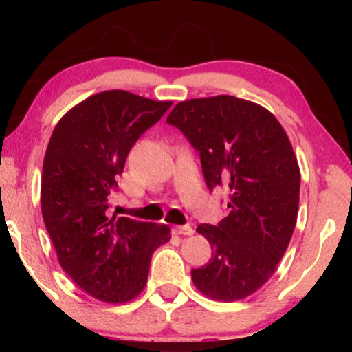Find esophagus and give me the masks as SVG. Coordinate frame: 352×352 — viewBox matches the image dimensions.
I'll return each instance as SVG.
<instances>
[{
  "instance_id": "34e87169",
  "label": "esophagus",
  "mask_w": 352,
  "mask_h": 352,
  "mask_svg": "<svg viewBox=\"0 0 352 352\" xmlns=\"http://www.w3.org/2000/svg\"><path fill=\"white\" fill-rule=\"evenodd\" d=\"M175 233L180 234V236H192L194 234V228H192V226H189V225L177 226Z\"/></svg>"
}]
</instances>
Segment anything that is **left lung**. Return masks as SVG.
Instances as JSON below:
<instances>
[{
	"mask_svg": "<svg viewBox=\"0 0 352 352\" xmlns=\"http://www.w3.org/2000/svg\"><path fill=\"white\" fill-rule=\"evenodd\" d=\"M166 121L200 152L210 190H230L226 217L197 226L212 254L190 270L192 283L211 300H243L276 272L294 234L301 180L294 147L273 113L228 94L183 100Z\"/></svg>",
	"mask_w": 352,
	"mask_h": 352,
	"instance_id": "obj_1",
	"label": "left lung"
}]
</instances>
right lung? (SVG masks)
<instances>
[{"label":"right lung","instance_id":"1","mask_svg":"<svg viewBox=\"0 0 352 352\" xmlns=\"http://www.w3.org/2000/svg\"><path fill=\"white\" fill-rule=\"evenodd\" d=\"M172 105L110 90L74 105L57 122L41 174V214L68 276L99 301L122 305L146 287L168 225L110 216L130 148Z\"/></svg>","mask_w":352,"mask_h":352}]
</instances>
